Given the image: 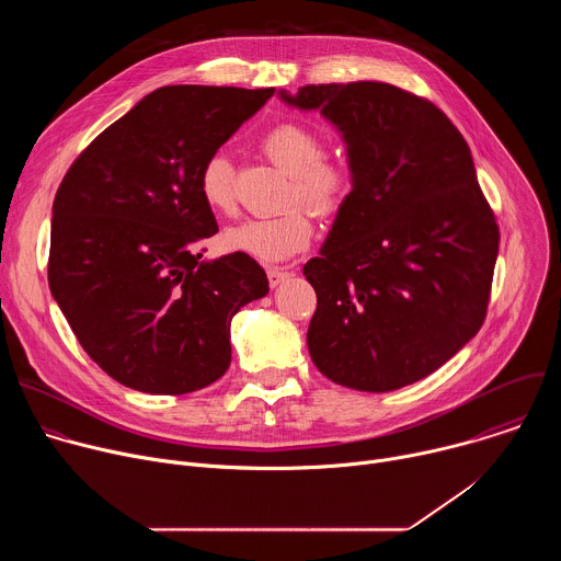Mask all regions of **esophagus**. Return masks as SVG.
Wrapping results in <instances>:
<instances>
[{"mask_svg": "<svg viewBox=\"0 0 561 561\" xmlns=\"http://www.w3.org/2000/svg\"><path fill=\"white\" fill-rule=\"evenodd\" d=\"M268 282H271V286L275 288V286H279L288 275H290V271L288 268H284V266H268Z\"/></svg>", "mask_w": 561, "mask_h": 561, "instance_id": "esophagus-1", "label": "esophagus"}]
</instances>
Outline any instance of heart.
I'll use <instances>...</instances> for the list:
<instances>
[{
  "label": "heart",
  "instance_id": "heart-1",
  "mask_svg": "<svg viewBox=\"0 0 561 561\" xmlns=\"http://www.w3.org/2000/svg\"><path fill=\"white\" fill-rule=\"evenodd\" d=\"M262 148L273 164L290 175L288 202H301L317 215H335L348 199L355 173L348 159L327 152V137L301 122L273 126ZM202 199L221 215L237 210L234 171L226 152H213L199 169ZM312 219L304 206L273 217H253L230 226L224 244L262 262H279L310 244Z\"/></svg>",
  "mask_w": 561,
  "mask_h": 561
}]
</instances>
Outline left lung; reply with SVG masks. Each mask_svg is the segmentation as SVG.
Returning a JSON list of instances; mask_svg holds the SVG:
<instances>
[{
    "mask_svg": "<svg viewBox=\"0 0 561 561\" xmlns=\"http://www.w3.org/2000/svg\"><path fill=\"white\" fill-rule=\"evenodd\" d=\"M282 100L319 108L355 173L319 257L308 351L331 381L368 392L409 386L482 329L500 251L470 148L428 100L381 82L310 84Z\"/></svg>",
    "mask_w": 561,
    "mask_h": 561,
    "instance_id": "8db88e82",
    "label": "left lung"
}]
</instances>
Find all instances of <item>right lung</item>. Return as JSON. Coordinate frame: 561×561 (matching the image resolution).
Segmentation results:
<instances>
[{
    "label": "right lung",
    "instance_id": "add662e5",
    "mask_svg": "<svg viewBox=\"0 0 561 561\" xmlns=\"http://www.w3.org/2000/svg\"><path fill=\"white\" fill-rule=\"evenodd\" d=\"M275 89L164 87L100 133L64 175L48 286L89 357L119 383L184 394L230 366V319L268 293L244 253L199 262L217 232L206 159Z\"/></svg>",
    "mask_w": 561,
    "mask_h": 561
}]
</instances>
